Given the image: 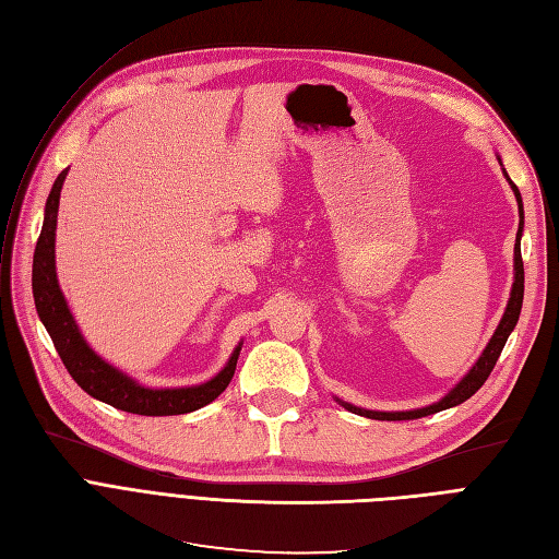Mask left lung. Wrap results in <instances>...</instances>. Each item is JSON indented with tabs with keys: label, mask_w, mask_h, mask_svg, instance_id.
<instances>
[{
	"label": "left lung",
	"mask_w": 559,
	"mask_h": 559,
	"mask_svg": "<svg viewBox=\"0 0 559 559\" xmlns=\"http://www.w3.org/2000/svg\"><path fill=\"white\" fill-rule=\"evenodd\" d=\"M501 170H503V177L506 181L511 183V191L515 193V200H518V214H520V224H518V235H515V249H513V286H511V298L509 302H506V310H503V317L499 321V326L495 329L492 337H489L487 347L483 349V354L478 357V361L471 366L468 373L456 382L450 392L438 399L436 403L431 405H425V408H415V411H368V408H359V405L354 403H347L343 399L335 401L343 405L345 411L354 413V415H361V417H368V419H386V421H399V419H417V417H427V415H433V413H441V411H448V408H454V405L464 403L466 399H471L473 394L478 392V389L485 384V380L489 378V373H492V368L499 359V354L506 345V341H509V335L513 333L518 319H520V310H522V296H524V267H522V253H520V238H522V230H524V207H522V195L518 191V186L511 181L509 173H506V167L501 163V158L497 156Z\"/></svg>",
	"instance_id": "1"
}]
</instances>
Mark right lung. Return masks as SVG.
Returning <instances> with one entry per match:
<instances>
[{
	"instance_id": "1",
	"label": "right lung",
	"mask_w": 559,
	"mask_h": 559,
	"mask_svg": "<svg viewBox=\"0 0 559 559\" xmlns=\"http://www.w3.org/2000/svg\"><path fill=\"white\" fill-rule=\"evenodd\" d=\"M67 173L70 170H62L58 175L53 189L48 193L44 207V226L35 249V263H32V294H35V306L64 368L70 370V376L83 392L132 415H183L212 403L233 380L242 343H238L226 366L207 382L193 386H146L123 373L121 368H116L107 359L99 357L88 345L86 337H83L70 306H67V298L60 289L56 273V226L60 191Z\"/></svg>"
}]
</instances>
